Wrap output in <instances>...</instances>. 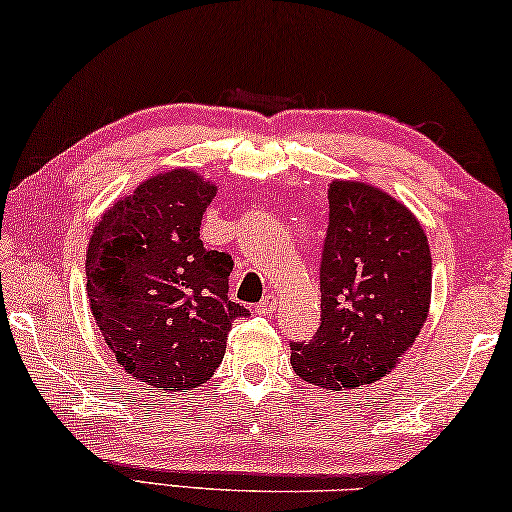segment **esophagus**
<instances>
[{
	"instance_id": "esophagus-1",
	"label": "esophagus",
	"mask_w": 512,
	"mask_h": 512,
	"mask_svg": "<svg viewBox=\"0 0 512 512\" xmlns=\"http://www.w3.org/2000/svg\"><path fill=\"white\" fill-rule=\"evenodd\" d=\"M276 308V297L274 294H267V297L261 299V303H256V312L258 315H270Z\"/></svg>"
}]
</instances>
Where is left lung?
<instances>
[{"mask_svg": "<svg viewBox=\"0 0 512 512\" xmlns=\"http://www.w3.org/2000/svg\"><path fill=\"white\" fill-rule=\"evenodd\" d=\"M321 247V321L292 342L301 380L344 391L384 378L423 328L432 299V254L405 204L364 182L328 188Z\"/></svg>", "mask_w": 512, "mask_h": 512, "instance_id": "left-lung-1", "label": "left lung"}]
</instances>
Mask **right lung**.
I'll return each mask as SVG.
<instances>
[{
    "label": "right lung",
    "instance_id": "obj_1",
    "mask_svg": "<svg viewBox=\"0 0 512 512\" xmlns=\"http://www.w3.org/2000/svg\"><path fill=\"white\" fill-rule=\"evenodd\" d=\"M215 186L186 168L150 177L96 224L87 297L125 371L159 391L195 389L218 369L231 324L233 261L206 249L200 224Z\"/></svg>",
    "mask_w": 512,
    "mask_h": 512
}]
</instances>
